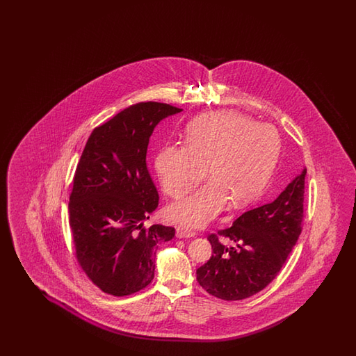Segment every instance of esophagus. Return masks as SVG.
I'll return each mask as SVG.
<instances>
[{"instance_id": "obj_1", "label": "esophagus", "mask_w": 356, "mask_h": 356, "mask_svg": "<svg viewBox=\"0 0 356 356\" xmlns=\"http://www.w3.org/2000/svg\"><path fill=\"white\" fill-rule=\"evenodd\" d=\"M196 235V232L191 230L187 227H177V236L178 238H193Z\"/></svg>"}]
</instances>
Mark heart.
Here are the masks:
<instances>
[{
	"label": "heart",
	"mask_w": 356,
	"mask_h": 356,
	"mask_svg": "<svg viewBox=\"0 0 356 356\" xmlns=\"http://www.w3.org/2000/svg\"><path fill=\"white\" fill-rule=\"evenodd\" d=\"M280 152V137L270 124H258L238 113L207 114L186 129L184 146L168 143L156 152L154 165L161 188L181 198L202 181L193 195L170 206L169 218L187 227H204L229 201L250 204L262 191Z\"/></svg>",
	"instance_id": "b5f03b06"
}]
</instances>
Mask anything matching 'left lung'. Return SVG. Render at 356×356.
I'll return each mask as SVG.
<instances>
[{"label": "left lung", "mask_w": 356, "mask_h": 356, "mask_svg": "<svg viewBox=\"0 0 356 356\" xmlns=\"http://www.w3.org/2000/svg\"><path fill=\"white\" fill-rule=\"evenodd\" d=\"M305 175L302 169L275 201L244 212L232 227L207 236L211 257L196 275L210 296L242 300L264 290L280 273L302 233Z\"/></svg>", "instance_id": "left-lung-1"}]
</instances>
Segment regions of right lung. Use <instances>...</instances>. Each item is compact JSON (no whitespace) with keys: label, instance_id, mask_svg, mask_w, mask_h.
Returning a JSON list of instances; mask_svg holds the SVG:
<instances>
[{"label":"right lung","instance_id":"1","mask_svg":"<svg viewBox=\"0 0 356 356\" xmlns=\"http://www.w3.org/2000/svg\"><path fill=\"white\" fill-rule=\"evenodd\" d=\"M181 108L141 102L92 129L76 167L70 227L77 264L103 293L127 296L146 288L155 271V248L175 227H145L159 195L146 167L155 126Z\"/></svg>","mask_w":356,"mask_h":356}]
</instances>
